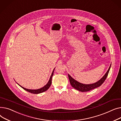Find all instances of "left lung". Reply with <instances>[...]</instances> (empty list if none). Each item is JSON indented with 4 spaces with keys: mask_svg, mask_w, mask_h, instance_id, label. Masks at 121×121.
Here are the masks:
<instances>
[{
    "mask_svg": "<svg viewBox=\"0 0 121 121\" xmlns=\"http://www.w3.org/2000/svg\"><path fill=\"white\" fill-rule=\"evenodd\" d=\"M110 67H111V65L108 70V71L106 72V73L103 77V78H102L101 79L97 82L92 84H83V83H80L79 82H77L75 80H74L73 78H72L68 74V78H69V80L70 84L72 86L74 87L75 89L81 92H87L91 90L95 89L97 87L100 86L104 83V82L106 79V78L108 77Z\"/></svg>",
    "mask_w": 121,
    "mask_h": 121,
    "instance_id": "8db88e82",
    "label": "left lung"
}]
</instances>
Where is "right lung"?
<instances>
[{
  "mask_svg": "<svg viewBox=\"0 0 121 121\" xmlns=\"http://www.w3.org/2000/svg\"><path fill=\"white\" fill-rule=\"evenodd\" d=\"M54 70H55V68L54 69L53 72H52V73L51 74V76L50 77V79H49V81H48V83L45 85V86H43V87H42L41 88H39V89H35V90H33V89H27V88H25L22 86H20V85L19 84H17L19 85V86L22 87L23 89H24V90H25L26 91L29 92H30V93H33V94H39V93H42V92H43L45 91H46L48 89V88L50 87V86H51V83H52V77L53 76V74H54Z\"/></svg>",
  "mask_w": 121,
  "mask_h": 121,
  "instance_id": "obj_1",
  "label": "right lung"
}]
</instances>
